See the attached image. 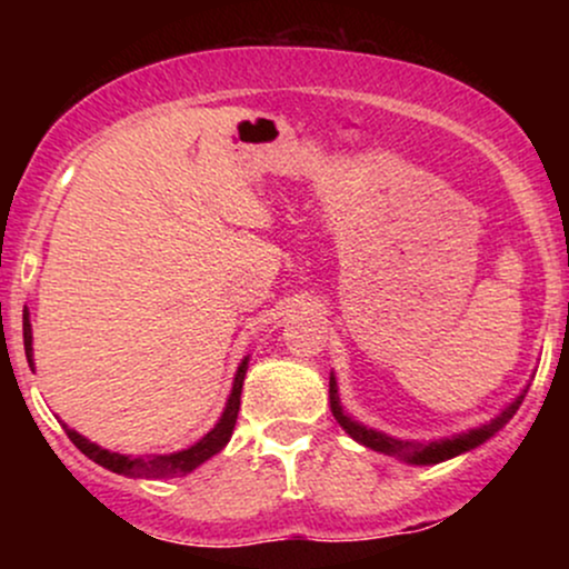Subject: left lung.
<instances>
[{"label":"left lung","mask_w":569,"mask_h":569,"mask_svg":"<svg viewBox=\"0 0 569 569\" xmlns=\"http://www.w3.org/2000/svg\"><path fill=\"white\" fill-rule=\"evenodd\" d=\"M527 393V390H525ZM525 393H521L511 407H506L500 411L495 420H489L487 426L468 430V433H457L452 439H439V441H409V439H393V436L380 433V430L361 426V422L352 420L350 415H345L342 403H339V393H337V380L335 375L329 377V401H331V411H335L337 422L345 428V433H350V439H356L363 447L375 449V452L398 457V460L411 462V466H436V462L449 460V457H457L462 452H471V449L485 443L487 439H492L498 430L506 426L508 420L516 415V409L521 407L525 401Z\"/></svg>","instance_id":"8db88e82"}]
</instances>
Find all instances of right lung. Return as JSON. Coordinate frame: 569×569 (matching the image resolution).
<instances>
[{
  "label": "right lung",
  "mask_w": 569,
  "mask_h": 569,
  "mask_svg": "<svg viewBox=\"0 0 569 569\" xmlns=\"http://www.w3.org/2000/svg\"><path fill=\"white\" fill-rule=\"evenodd\" d=\"M23 348H26V358H29V367L34 369V350H31V321H29V310H23ZM246 369H248V356L240 361L238 371H234V382L230 390V398H227V407L221 411L219 422L208 430L206 436L198 443H192L189 449H181V452L173 455H147V457H130V455H120V452H109V449H101L98 443L88 441L84 436L77 433L63 426L67 436L80 449L82 455H88L90 460L98 462V466L109 468V471L120 473V476H136V479H173V476H187L189 471L202 466L208 457H213L221 449L227 447L230 441L234 422H238V411H240V390H243V380H246Z\"/></svg>",
  "instance_id": "add662e5"
}]
</instances>
